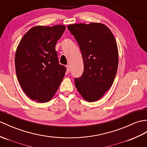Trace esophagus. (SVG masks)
Returning a JSON list of instances; mask_svg holds the SVG:
<instances>
[{
    "instance_id": "34e87169",
    "label": "esophagus",
    "mask_w": 147,
    "mask_h": 147,
    "mask_svg": "<svg viewBox=\"0 0 147 147\" xmlns=\"http://www.w3.org/2000/svg\"><path fill=\"white\" fill-rule=\"evenodd\" d=\"M66 68H67V70H66L67 73H69V71H70V66L69 65V64H67V65H66Z\"/></svg>"
}]
</instances>
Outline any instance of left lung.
Wrapping results in <instances>:
<instances>
[{"mask_svg":"<svg viewBox=\"0 0 147 147\" xmlns=\"http://www.w3.org/2000/svg\"><path fill=\"white\" fill-rule=\"evenodd\" d=\"M79 44L84 71L74 78L78 91L87 101L98 100L113 83L118 65V47L110 29L101 23L67 26Z\"/></svg>","mask_w":147,"mask_h":147,"instance_id":"obj_1","label":"left lung"}]
</instances>
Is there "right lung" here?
<instances>
[{"mask_svg": "<svg viewBox=\"0 0 147 147\" xmlns=\"http://www.w3.org/2000/svg\"><path fill=\"white\" fill-rule=\"evenodd\" d=\"M66 27L36 26L23 36L17 48V78L24 93L39 103L49 101L56 93L66 68L59 63L56 44Z\"/></svg>", "mask_w": 147, "mask_h": 147, "instance_id": "add662e5", "label": "right lung"}]
</instances>
